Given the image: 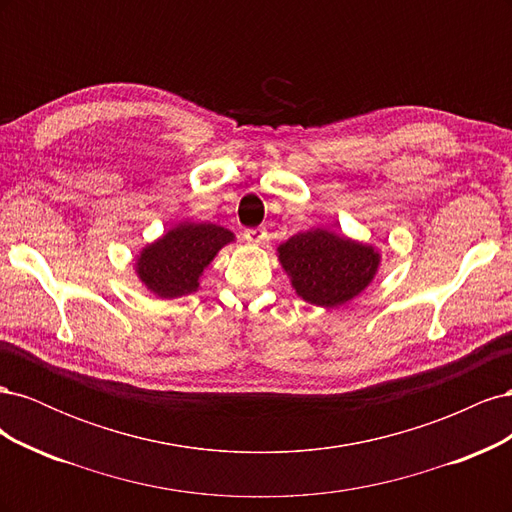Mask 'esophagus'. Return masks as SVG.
<instances>
[{"mask_svg": "<svg viewBox=\"0 0 512 512\" xmlns=\"http://www.w3.org/2000/svg\"><path fill=\"white\" fill-rule=\"evenodd\" d=\"M247 241H250V243H262V241H265L267 239V230L265 228H247L245 230V235H243Z\"/></svg>", "mask_w": 512, "mask_h": 512, "instance_id": "1", "label": "esophagus"}]
</instances>
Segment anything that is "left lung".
<instances>
[{"label": "left lung", "instance_id": "8db88e82", "mask_svg": "<svg viewBox=\"0 0 512 512\" xmlns=\"http://www.w3.org/2000/svg\"><path fill=\"white\" fill-rule=\"evenodd\" d=\"M277 260L305 303L339 307L374 282L382 254L376 245L314 226L277 245Z\"/></svg>", "mask_w": 512, "mask_h": 512}]
</instances>
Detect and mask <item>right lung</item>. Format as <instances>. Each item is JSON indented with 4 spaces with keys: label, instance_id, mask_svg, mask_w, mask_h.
<instances>
[{
    "label": "right lung",
    "instance_id": "add662e5",
    "mask_svg": "<svg viewBox=\"0 0 512 512\" xmlns=\"http://www.w3.org/2000/svg\"><path fill=\"white\" fill-rule=\"evenodd\" d=\"M235 232L211 222L183 220L141 247L134 273L158 299H177L200 288V277Z\"/></svg>",
    "mask_w": 512,
    "mask_h": 512
}]
</instances>
